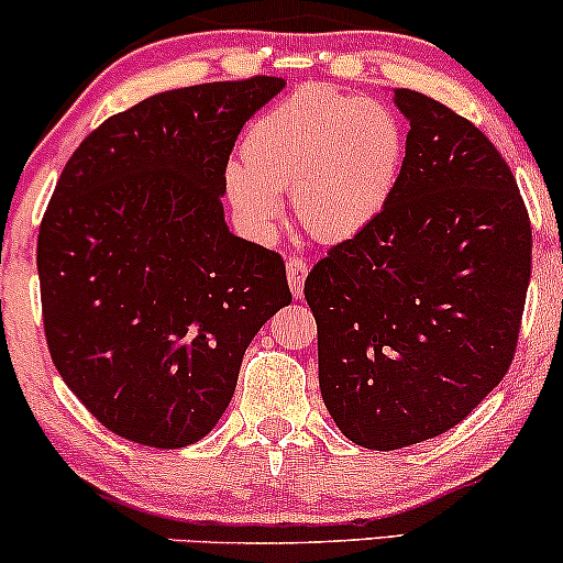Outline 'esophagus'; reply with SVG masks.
Returning a JSON list of instances; mask_svg holds the SVG:
<instances>
[{
	"instance_id": "1",
	"label": "esophagus",
	"mask_w": 563,
	"mask_h": 563,
	"mask_svg": "<svg viewBox=\"0 0 563 563\" xmlns=\"http://www.w3.org/2000/svg\"><path fill=\"white\" fill-rule=\"evenodd\" d=\"M286 273H288L290 294H294L296 299H301V294H303V280H307V260H303V256H299V254L288 256Z\"/></svg>"
}]
</instances>
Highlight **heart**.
Returning a JSON list of instances; mask_svg holds the SVG:
<instances>
[{
	"instance_id": "obj_1",
	"label": "heart",
	"mask_w": 563,
	"mask_h": 563,
	"mask_svg": "<svg viewBox=\"0 0 563 563\" xmlns=\"http://www.w3.org/2000/svg\"><path fill=\"white\" fill-rule=\"evenodd\" d=\"M402 158V126L384 102L307 87L249 129L228 192L260 232L275 230L277 196L290 192L301 228L314 241L341 243L386 209Z\"/></svg>"
}]
</instances>
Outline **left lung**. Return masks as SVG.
I'll return each instance as SVG.
<instances>
[{"mask_svg": "<svg viewBox=\"0 0 563 563\" xmlns=\"http://www.w3.org/2000/svg\"><path fill=\"white\" fill-rule=\"evenodd\" d=\"M397 187L303 283L341 434L399 450L452 429L514 363L532 275L516 177L482 129L412 89Z\"/></svg>", "mask_w": 563, "mask_h": 563, "instance_id": "obj_1", "label": "left lung"}]
</instances>
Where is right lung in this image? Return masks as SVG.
Listing matches in <instances>:
<instances>
[{
  "label": "right lung",
  "instance_id": "obj_1",
  "mask_svg": "<svg viewBox=\"0 0 563 563\" xmlns=\"http://www.w3.org/2000/svg\"><path fill=\"white\" fill-rule=\"evenodd\" d=\"M283 84L147 97L89 132L57 179L36 245L49 357L129 442L209 434L251 339L290 303L283 256L232 235L222 209L238 134Z\"/></svg>",
  "mask_w": 563,
  "mask_h": 563
}]
</instances>
